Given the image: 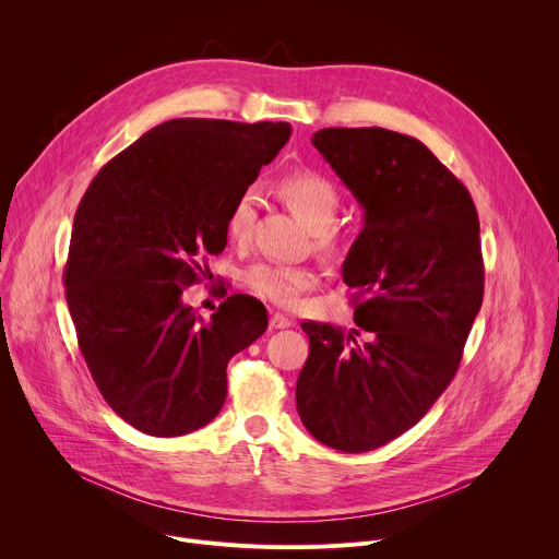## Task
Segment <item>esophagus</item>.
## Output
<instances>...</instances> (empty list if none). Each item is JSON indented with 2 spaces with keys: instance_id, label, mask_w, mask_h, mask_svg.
I'll use <instances>...</instances> for the list:
<instances>
[{
  "instance_id": "34e87169",
  "label": "esophagus",
  "mask_w": 559,
  "mask_h": 559,
  "mask_svg": "<svg viewBox=\"0 0 559 559\" xmlns=\"http://www.w3.org/2000/svg\"><path fill=\"white\" fill-rule=\"evenodd\" d=\"M289 325H292V318H287L285 313L274 311V313L270 316V328H272V330H285V328H289Z\"/></svg>"
}]
</instances>
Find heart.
<instances>
[{
    "label": "heart",
    "mask_w": 559,
    "mask_h": 559,
    "mask_svg": "<svg viewBox=\"0 0 559 559\" xmlns=\"http://www.w3.org/2000/svg\"><path fill=\"white\" fill-rule=\"evenodd\" d=\"M281 199L289 210L311 229H316V246L328 257H336L341 250V236L330 225L338 214V192L330 179L311 170H298L287 175L278 183ZM257 218V194L246 190L231 203L225 221L227 236L234 243H243L250 238ZM248 287L263 300L281 307H292L300 294L316 285V272L302 265H281V263H259L246 274Z\"/></svg>",
    "instance_id": "1"
}]
</instances>
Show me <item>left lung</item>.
<instances>
[{"mask_svg": "<svg viewBox=\"0 0 559 559\" xmlns=\"http://www.w3.org/2000/svg\"><path fill=\"white\" fill-rule=\"evenodd\" d=\"M311 143L365 207V227L343 265L358 330L300 325L296 409L318 442L362 453L412 429L453 380L485 296L480 221L414 136L323 128Z\"/></svg>", "mask_w": 559, "mask_h": 559, "instance_id": "8db88e82", "label": "left lung"}]
</instances>
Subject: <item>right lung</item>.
Wrapping results in <instances>:
<instances>
[{
	"label": "right lung",
	"instance_id": "right-lung-1",
	"mask_svg": "<svg viewBox=\"0 0 559 559\" xmlns=\"http://www.w3.org/2000/svg\"><path fill=\"white\" fill-rule=\"evenodd\" d=\"M289 134L285 121H166L110 158L76 207L63 270L76 343L112 412L147 436L214 420L229 358L267 330L252 296H227L203 323L183 292L207 276L231 203Z\"/></svg>",
	"mask_w": 559,
	"mask_h": 559
}]
</instances>
